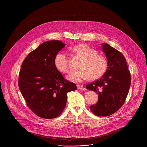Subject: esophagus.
Listing matches in <instances>:
<instances>
[{
  "label": "esophagus",
  "mask_w": 147,
  "mask_h": 147,
  "mask_svg": "<svg viewBox=\"0 0 147 147\" xmlns=\"http://www.w3.org/2000/svg\"><path fill=\"white\" fill-rule=\"evenodd\" d=\"M78 88L79 89H81V90H86V88L83 85H78Z\"/></svg>",
  "instance_id": "esophagus-1"
}]
</instances>
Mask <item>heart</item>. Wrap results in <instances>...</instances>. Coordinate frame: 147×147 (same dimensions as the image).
I'll use <instances>...</instances> for the list:
<instances>
[{
    "label": "heart",
    "mask_w": 147,
    "mask_h": 147,
    "mask_svg": "<svg viewBox=\"0 0 147 147\" xmlns=\"http://www.w3.org/2000/svg\"><path fill=\"white\" fill-rule=\"evenodd\" d=\"M74 54L81 58L78 69L71 71L67 76V80L73 82H81L88 79L94 80L103 75L107 67V61L104 55L97 54V51L88 45L80 43L70 48ZM57 68L63 73L69 71L68 57L64 52L57 54L54 61Z\"/></svg>",
    "instance_id": "b5f03b06"
}]
</instances>
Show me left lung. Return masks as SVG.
<instances>
[{"label":"left lung","instance_id":"obj_1","mask_svg":"<svg viewBox=\"0 0 147 147\" xmlns=\"http://www.w3.org/2000/svg\"><path fill=\"white\" fill-rule=\"evenodd\" d=\"M102 51L107 60L104 75L98 80L86 85V89L98 94V102L90 106L96 115L106 117L117 111L125 102L131 85V75L123 55L102 43Z\"/></svg>","mask_w":147,"mask_h":147}]
</instances>
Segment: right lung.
Masks as SVG:
<instances>
[{
  "mask_svg": "<svg viewBox=\"0 0 147 147\" xmlns=\"http://www.w3.org/2000/svg\"><path fill=\"white\" fill-rule=\"evenodd\" d=\"M65 46L61 41L43 42L24 59L19 73V87L29 109L45 119L58 117L66 105L68 92L76 84L63 78L54 61Z\"/></svg>",
  "mask_w": 147,
  "mask_h": 147,
  "instance_id": "1",
  "label": "right lung"
}]
</instances>
